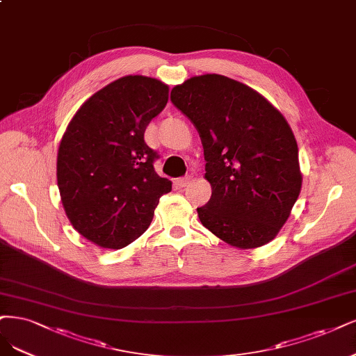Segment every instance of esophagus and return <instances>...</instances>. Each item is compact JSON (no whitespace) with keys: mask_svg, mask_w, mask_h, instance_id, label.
<instances>
[{"mask_svg":"<svg viewBox=\"0 0 356 356\" xmlns=\"http://www.w3.org/2000/svg\"><path fill=\"white\" fill-rule=\"evenodd\" d=\"M191 181H193V177H190V175L182 177V178H179V179H177V186H178L179 188H186V187L190 186Z\"/></svg>","mask_w":356,"mask_h":356,"instance_id":"obj_1","label":"esophagus"}]
</instances>
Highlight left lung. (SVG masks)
Wrapping results in <instances>:
<instances>
[{
	"mask_svg": "<svg viewBox=\"0 0 356 356\" xmlns=\"http://www.w3.org/2000/svg\"><path fill=\"white\" fill-rule=\"evenodd\" d=\"M170 100L197 128L211 200L203 227L237 249L277 237L302 188L299 150L289 122L262 94L206 73L175 85Z\"/></svg>",
	"mask_w": 356,
	"mask_h": 356,
	"instance_id": "8db88e82",
	"label": "left lung"
}]
</instances>
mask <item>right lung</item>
I'll list each match as a JSON object with an SVG mask.
<instances>
[{"label":"right lung","instance_id":"add662e5","mask_svg":"<svg viewBox=\"0 0 356 356\" xmlns=\"http://www.w3.org/2000/svg\"><path fill=\"white\" fill-rule=\"evenodd\" d=\"M169 87L143 75L119 78L85 102L61 137L57 186L66 216L82 237L122 249L150 227L172 182L159 177L145 128L165 108Z\"/></svg>","mask_w":356,"mask_h":356}]
</instances>
